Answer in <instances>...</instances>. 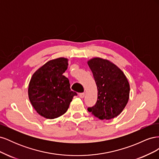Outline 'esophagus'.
<instances>
[{
  "mask_svg": "<svg viewBox=\"0 0 159 159\" xmlns=\"http://www.w3.org/2000/svg\"><path fill=\"white\" fill-rule=\"evenodd\" d=\"M79 96H80V98H84V96H85V93H80L79 94Z\"/></svg>",
  "mask_w": 159,
  "mask_h": 159,
  "instance_id": "obj_1",
  "label": "esophagus"
}]
</instances>
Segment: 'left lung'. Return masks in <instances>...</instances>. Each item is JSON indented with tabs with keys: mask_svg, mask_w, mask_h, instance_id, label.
<instances>
[{
	"mask_svg": "<svg viewBox=\"0 0 159 159\" xmlns=\"http://www.w3.org/2000/svg\"><path fill=\"white\" fill-rule=\"evenodd\" d=\"M88 64L97 85L98 99L88 111L101 120L117 117L125 107L130 86L123 72L107 60L95 57Z\"/></svg>",
	"mask_w": 159,
	"mask_h": 159,
	"instance_id": "1",
	"label": "left lung"
}]
</instances>
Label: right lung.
<instances>
[{
    "instance_id": "add662e5",
    "label": "right lung",
    "mask_w": 159,
    "mask_h": 159,
    "mask_svg": "<svg viewBox=\"0 0 159 159\" xmlns=\"http://www.w3.org/2000/svg\"><path fill=\"white\" fill-rule=\"evenodd\" d=\"M68 59L48 61L33 74L28 87V97L41 116L57 118L68 110L76 92L71 91L69 80L63 75L68 69Z\"/></svg>"
}]
</instances>
